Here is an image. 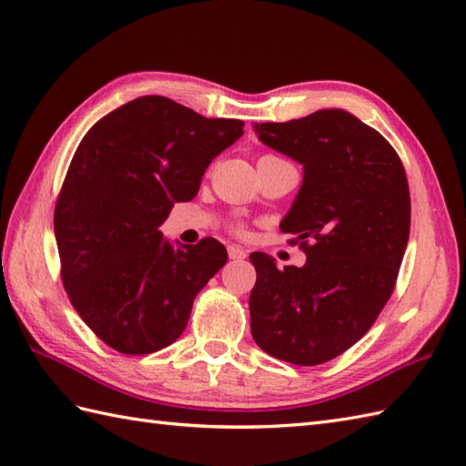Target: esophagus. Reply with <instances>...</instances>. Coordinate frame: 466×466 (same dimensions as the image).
<instances>
[{"mask_svg":"<svg viewBox=\"0 0 466 466\" xmlns=\"http://www.w3.org/2000/svg\"><path fill=\"white\" fill-rule=\"evenodd\" d=\"M228 256H230V259H244L248 256V252L240 246H228Z\"/></svg>","mask_w":466,"mask_h":466,"instance_id":"esophagus-1","label":"esophagus"}]
</instances>
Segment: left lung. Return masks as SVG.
Here are the masks:
<instances>
[{
	"mask_svg": "<svg viewBox=\"0 0 466 466\" xmlns=\"http://www.w3.org/2000/svg\"><path fill=\"white\" fill-rule=\"evenodd\" d=\"M254 131L304 167L279 228L304 246L306 264L278 269L272 256L250 254L252 338L282 361L326 363L363 338L393 294L410 228L405 168L375 128L343 109Z\"/></svg>",
	"mask_w": 466,
	"mask_h": 466,
	"instance_id": "left-lung-1",
	"label": "left lung"
}]
</instances>
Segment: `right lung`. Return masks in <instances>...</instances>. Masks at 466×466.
Instances as JSON below:
<instances>
[{"mask_svg": "<svg viewBox=\"0 0 466 466\" xmlns=\"http://www.w3.org/2000/svg\"><path fill=\"white\" fill-rule=\"evenodd\" d=\"M242 127L148 95L105 115L75 150L53 220L61 278L113 350L147 355L175 343L194 298L228 259L214 238L172 244L158 228L177 202L197 197Z\"/></svg>", "mask_w": 466, "mask_h": 466, "instance_id": "1", "label": "right lung"}]
</instances>
